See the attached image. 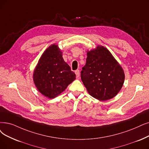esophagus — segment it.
I'll return each mask as SVG.
<instances>
[{"mask_svg": "<svg viewBox=\"0 0 149 149\" xmlns=\"http://www.w3.org/2000/svg\"><path fill=\"white\" fill-rule=\"evenodd\" d=\"M75 74H76V78H79V70H76V71H75Z\"/></svg>", "mask_w": 149, "mask_h": 149, "instance_id": "1", "label": "esophagus"}]
</instances>
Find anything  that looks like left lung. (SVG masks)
Instances as JSON below:
<instances>
[{"mask_svg": "<svg viewBox=\"0 0 149 149\" xmlns=\"http://www.w3.org/2000/svg\"><path fill=\"white\" fill-rule=\"evenodd\" d=\"M86 63L81 78L92 97L106 101L116 96L125 80L122 67L110 51L103 46L87 51Z\"/></svg>", "mask_w": 149, "mask_h": 149, "instance_id": "left-lung-1", "label": "left lung"}]
</instances>
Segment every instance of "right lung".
Wrapping results in <instances>:
<instances>
[{
    "mask_svg": "<svg viewBox=\"0 0 149 149\" xmlns=\"http://www.w3.org/2000/svg\"><path fill=\"white\" fill-rule=\"evenodd\" d=\"M76 79V74L62 57L58 45L45 50L35 67L33 79L38 91L44 96L54 98Z\"/></svg>",
    "mask_w": 149,
    "mask_h": 149,
    "instance_id": "obj_1",
    "label": "right lung"
}]
</instances>
